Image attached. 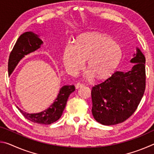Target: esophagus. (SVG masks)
<instances>
[{
    "mask_svg": "<svg viewBox=\"0 0 154 154\" xmlns=\"http://www.w3.org/2000/svg\"><path fill=\"white\" fill-rule=\"evenodd\" d=\"M83 86H84V85L82 84V83H77L76 84V89H79L80 88H82Z\"/></svg>",
    "mask_w": 154,
    "mask_h": 154,
    "instance_id": "obj_1",
    "label": "esophagus"
}]
</instances>
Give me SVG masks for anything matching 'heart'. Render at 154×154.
Here are the masks:
<instances>
[{
	"label": "heart",
	"mask_w": 154,
	"mask_h": 154,
	"mask_svg": "<svg viewBox=\"0 0 154 154\" xmlns=\"http://www.w3.org/2000/svg\"><path fill=\"white\" fill-rule=\"evenodd\" d=\"M122 57L123 49L118 41L104 34L90 33L79 36L75 45L67 47L64 62L70 74L77 75L88 60L85 77L104 79L114 73Z\"/></svg>",
	"instance_id": "heart-1"
}]
</instances>
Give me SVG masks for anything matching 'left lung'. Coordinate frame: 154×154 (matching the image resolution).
<instances>
[{
  "label": "left lung",
  "instance_id": "1",
  "mask_svg": "<svg viewBox=\"0 0 154 154\" xmlns=\"http://www.w3.org/2000/svg\"><path fill=\"white\" fill-rule=\"evenodd\" d=\"M130 71H117L100 84L92 88V113L98 123L105 126L126 120L136 111L145 88V57L136 48Z\"/></svg>",
  "mask_w": 154,
  "mask_h": 154
}]
</instances>
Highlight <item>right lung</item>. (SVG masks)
<instances>
[{
    "mask_svg": "<svg viewBox=\"0 0 154 154\" xmlns=\"http://www.w3.org/2000/svg\"><path fill=\"white\" fill-rule=\"evenodd\" d=\"M43 44V41L39 38V35L33 32H26L18 38L12 51L10 54L8 62V72L11 74L20 61L26 55L40 49ZM75 90L74 85L62 86L57 98L51 105L43 111L36 113H28L20 109L17 106L24 118L28 120L39 124H50L60 118L63 111L66 106L68 98L70 94Z\"/></svg>",
    "mask_w": 154,
    "mask_h": 154,
    "instance_id": "obj_1",
    "label": "right lung"
}]
</instances>
